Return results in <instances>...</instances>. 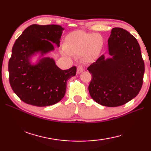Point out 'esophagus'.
Returning a JSON list of instances; mask_svg holds the SVG:
<instances>
[{
  "label": "esophagus",
  "instance_id": "obj_1",
  "mask_svg": "<svg viewBox=\"0 0 151 151\" xmlns=\"http://www.w3.org/2000/svg\"><path fill=\"white\" fill-rule=\"evenodd\" d=\"M83 70H84V68H83V66H78L77 71H76V72H77L78 74H80V73H81L82 72H83Z\"/></svg>",
  "mask_w": 151,
  "mask_h": 151
}]
</instances>
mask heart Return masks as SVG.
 I'll return each mask as SVG.
<instances>
[{"mask_svg":"<svg viewBox=\"0 0 151 151\" xmlns=\"http://www.w3.org/2000/svg\"><path fill=\"white\" fill-rule=\"evenodd\" d=\"M103 45L104 39L101 35L77 30L66 37L65 49L70 54L83 55L85 59L90 60L99 55Z\"/></svg>","mask_w":151,"mask_h":151,"instance_id":"1","label":"heart"}]
</instances>
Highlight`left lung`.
<instances>
[{
  "instance_id": "1",
  "label": "left lung",
  "mask_w": 151,
  "mask_h": 151,
  "mask_svg": "<svg viewBox=\"0 0 151 151\" xmlns=\"http://www.w3.org/2000/svg\"><path fill=\"white\" fill-rule=\"evenodd\" d=\"M110 58L101 56L87 70L92 75L90 95L103 106L123 105L141 89L145 73L139 42L121 28H114L108 40Z\"/></svg>"
}]
</instances>
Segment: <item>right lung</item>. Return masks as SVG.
<instances>
[{
    "instance_id": "add662e5",
    "label": "right lung",
    "mask_w": 151,
    "mask_h": 151,
    "mask_svg": "<svg viewBox=\"0 0 151 151\" xmlns=\"http://www.w3.org/2000/svg\"><path fill=\"white\" fill-rule=\"evenodd\" d=\"M64 30L60 25L32 24L16 40L9 62L10 85L14 93L24 103L37 106H47L62 100L67 81L75 76L76 66L61 70L52 58L45 55L60 47ZM40 58L32 64V58Z\"/></svg>"
}]
</instances>
